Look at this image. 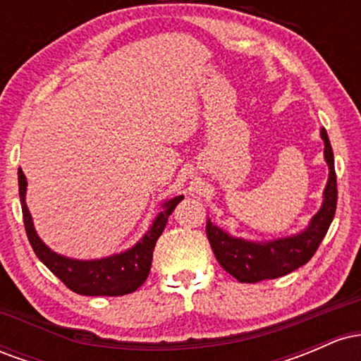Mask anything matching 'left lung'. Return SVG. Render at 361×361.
<instances>
[{"label":"left lung","mask_w":361,"mask_h":361,"mask_svg":"<svg viewBox=\"0 0 361 361\" xmlns=\"http://www.w3.org/2000/svg\"><path fill=\"white\" fill-rule=\"evenodd\" d=\"M321 137L324 140V159L329 166V178H327L321 209L310 219L309 226L302 233L275 241L252 243L241 238H233L226 231L207 221V238L215 258L224 270L241 283H256L261 280L288 275L307 263L324 239L336 214L338 188L333 147L324 127L321 128Z\"/></svg>","instance_id":"1"}]
</instances>
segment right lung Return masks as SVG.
<instances>
[{
	"mask_svg": "<svg viewBox=\"0 0 361 361\" xmlns=\"http://www.w3.org/2000/svg\"><path fill=\"white\" fill-rule=\"evenodd\" d=\"M18 192L25 231H27V238L32 244V250L35 251L37 258L42 261L45 267L69 290L80 293V295L91 297L127 295V293L135 292L146 281L149 271H151L152 251H154L156 241L163 234L168 217L175 210V207L183 200V195H180V197L164 202L163 209L157 214L151 229L130 250L120 252V255L109 256V258L82 261L57 255L39 238L34 222H32V215L28 212L27 204H25L27 178H25L22 169H18Z\"/></svg>",
	"mask_w": 361,
	"mask_h": 361,
	"instance_id": "right-lung-1",
	"label": "right lung"
}]
</instances>
